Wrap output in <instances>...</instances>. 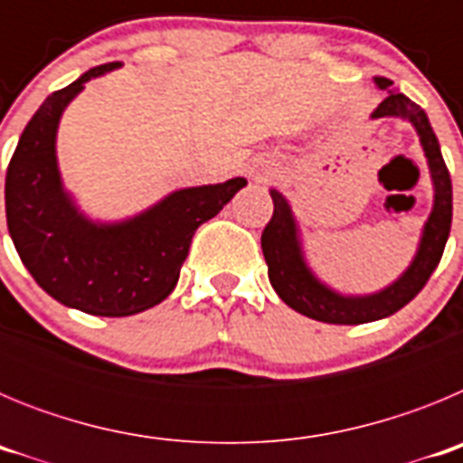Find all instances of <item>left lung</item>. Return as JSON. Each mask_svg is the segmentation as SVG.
<instances>
[{"mask_svg":"<svg viewBox=\"0 0 463 463\" xmlns=\"http://www.w3.org/2000/svg\"><path fill=\"white\" fill-rule=\"evenodd\" d=\"M375 83L378 88L387 90V97L373 110V118L399 116L412 122L427 153L433 187H436L433 211L429 215V222L424 224L422 243L411 269L383 292L371 294V297H341L325 288L304 264V257L298 250L297 224L280 192L271 190L273 215L261 232V252L269 264V280L278 297L297 313L317 322H329V325H364V322L383 320L387 315H394L396 310L403 308L408 301L422 292L433 269L439 267L445 243H448L449 227H452V181H449V171L440 155L439 138L429 125L427 113L422 106L408 99L406 94L394 92L390 79L378 76Z\"/></svg>","mask_w":463,"mask_h":463,"instance_id":"obj_1","label":"left lung"}]
</instances>
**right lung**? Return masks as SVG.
Masks as SVG:
<instances>
[{
    "instance_id": "add662e5",
    "label": "right lung",
    "mask_w": 463,
    "mask_h": 463,
    "mask_svg": "<svg viewBox=\"0 0 463 463\" xmlns=\"http://www.w3.org/2000/svg\"><path fill=\"white\" fill-rule=\"evenodd\" d=\"M99 64L48 97L6 169V224L20 260L41 289L69 308L99 317L141 313L174 292L196 227L215 218L245 178L187 187L122 224H92L64 194L55 159V132L64 106L94 76L118 69Z\"/></svg>"
}]
</instances>
